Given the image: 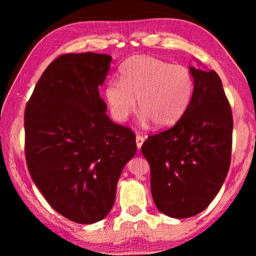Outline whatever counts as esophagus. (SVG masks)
Listing matches in <instances>:
<instances>
[{"label": "esophagus", "instance_id": "esophagus-1", "mask_svg": "<svg viewBox=\"0 0 256 256\" xmlns=\"http://www.w3.org/2000/svg\"><path fill=\"white\" fill-rule=\"evenodd\" d=\"M136 146H138V149L140 150L141 149V146H142V144H144V138L142 136H136Z\"/></svg>", "mask_w": 256, "mask_h": 256}]
</instances>
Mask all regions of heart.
I'll return each instance as SVG.
<instances>
[{
    "label": "heart",
    "instance_id": "heart-1",
    "mask_svg": "<svg viewBox=\"0 0 256 256\" xmlns=\"http://www.w3.org/2000/svg\"><path fill=\"white\" fill-rule=\"evenodd\" d=\"M120 82L110 81L104 98L116 122H125L136 110L141 122L170 128L185 114L193 96L194 81L190 70L152 56L136 55L120 66Z\"/></svg>",
    "mask_w": 256,
    "mask_h": 256
}]
</instances>
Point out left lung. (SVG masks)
<instances>
[{
	"label": "left lung",
	"instance_id": "1",
	"mask_svg": "<svg viewBox=\"0 0 256 256\" xmlns=\"http://www.w3.org/2000/svg\"><path fill=\"white\" fill-rule=\"evenodd\" d=\"M188 70L194 89L185 114L141 146L150 164L154 204L177 219L196 216L210 204L226 178L232 156V115L222 80L206 66Z\"/></svg>",
	"mask_w": 256,
	"mask_h": 256
}]
</instances>
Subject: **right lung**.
Segmentation results:
<instances>
[{
  "mask_svg": "<svg viewBox=\"0 0 256 256\" xmlns=\"http://www.w3.org/2000/svg\"><path fill=\"white\" fill-rule=\"evenodd\" d=\"M110 62L92 52L60 55L24 112L30 176L50 206L76 224L110 214L120 172L136 152L134 133L112 122L98 92Z\"/></svg>",
  "mask_w": 256,
  "mask_h": 256,
  "instance_id": "obj_1",
  "label": "right lung"
}]
</instances>
